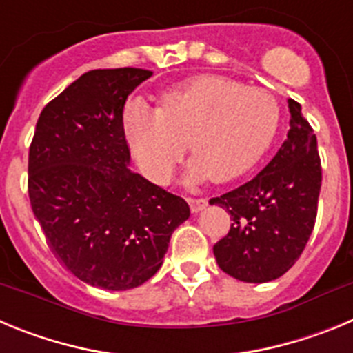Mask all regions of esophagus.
<instances>
[{"mask_svg":"<svg viewBox=\"0 0 353 353\" xmlns=\"http://www.w3.org/2000/svg\"><path fill=\"white\" fill-rule=\"evenodd\" d=\"M187 201H189V207H191V210L194 212V214L201 212L208 205V201L205 198H189Z\"/></svg>","mask_w":353,"mask_h":353,"instance_id":"34e87169","label":"esophagus"}]
</instances>
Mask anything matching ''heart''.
Masks as SVG:
<instances>
[{
    "label": "heart",
    "instance_id": "obj_1",
    "mask_svg": "<svg viewBox=\"0 0 353 353\" xmlns=\"http://www.w3.org/2000/svg\"><path fill=\"white\" fill-rule=\"evenodd\" d=\"M279 105L269 92L224 76H198L162 93L159 109L132 104L123 130L150 180L168 183L189 148L185 182H228L251 170L272 145Z\"/></svg>",
    "mask_w": 353,
    "mask_h": 353
}]
</instances>
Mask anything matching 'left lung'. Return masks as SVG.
Masks as SVG:
<instances>
[{"label":"left lung","mask_w":353,"mask_h":353,"mask_svg":"<svg viewBox=\"0 0 353 353\" xmlns=\"http://www.w3.org/2000/svg\"><path fill=\"white\" fill-rule=\"evenodd\" d=\"M290 130L272 161L252 180L212 198L232 215L214 245L221 270L244 283H269L292 269L314 228L322 166L316 136L290 99Z\"/></svg>","instance_id":"left-lung-1"}]
</instances>
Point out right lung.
I'll return each instance as SVG.
<instances>
[{
	"mask_svg": "<svg viewBox=\"0 0 353 353\" xmlns=\"http://www.w3.org/2000/svg\"><path fill=\"white\" fill-rule=\"evenodd\" d=\"M143 68L90 70L49 102L28 159V192L54 254L86 285L123 292L161 269L185 199L129 170L127 97Z\"/></svg>",
	"mask_w": 353,
	"mask_h": 353,
	"instance_id": "1",
	"label": "right lung"
}]
</instances>
